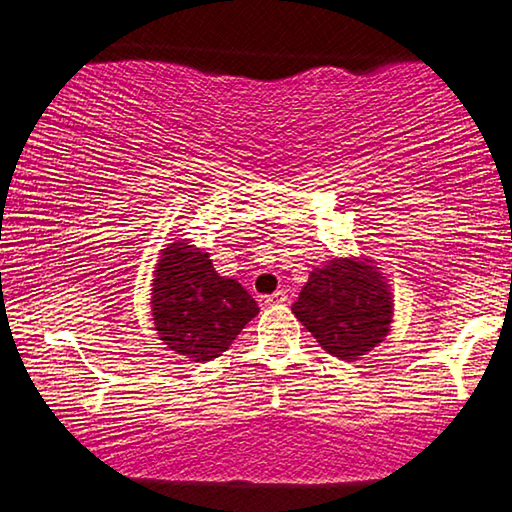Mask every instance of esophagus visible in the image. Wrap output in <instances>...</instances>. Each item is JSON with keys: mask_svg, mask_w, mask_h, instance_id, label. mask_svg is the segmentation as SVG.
<instances>
[{"mask_svg": "<svg viewBox=\"0 0 512 512\" xmlns=\"http://www.w3.org/2000/svg\"><path fill=\"white\" fill-rule=\"evenodd\" d=\"M264 306H280V304H287V292L285 290H276L273 294H264L262 299Z\"/></svg>", "mask_w": 512, "mask_h": 512, "instance_id": "1", "label": "esophagus"}]
</instances>
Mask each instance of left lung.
Masks as SVG:
<instances>
[{
    "instance_id": "1",
    "label": "left lung",
    "mask_w": 512,
    "mask_h": 512,
    "mask_svg": "<svg viewBox=\"0 0 512 512\" xmlns=\"http://www.w3.org/2000/svg\"><path fill=\"white\" fill-rule=\"evenodd\" d=\"M292 313L329 355L352 362L390 334L394 294L373 259L331 257L311 271Z\"/></svg>"
}]
</instances>
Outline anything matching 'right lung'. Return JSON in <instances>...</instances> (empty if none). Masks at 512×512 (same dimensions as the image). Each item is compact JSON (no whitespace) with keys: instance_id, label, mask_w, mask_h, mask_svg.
Wrapping results in <instances>:
<instances>
[{"instance_id":"add662e5","label":"right lung","mask_w":512,"mask_h":512,"mask_svg":"<svg viewBox=\"0 0 512 512\" xmlns=\"http://www.w3.org/2000/svg\"><path fill=\"white\" fill-rule=\"evenodd\" d=\"M150 285L157 336L190 362L220 357L259 313L246 287L220 276L206 250L187 239L160 250Z\"/></svg>"}]
</instances>
